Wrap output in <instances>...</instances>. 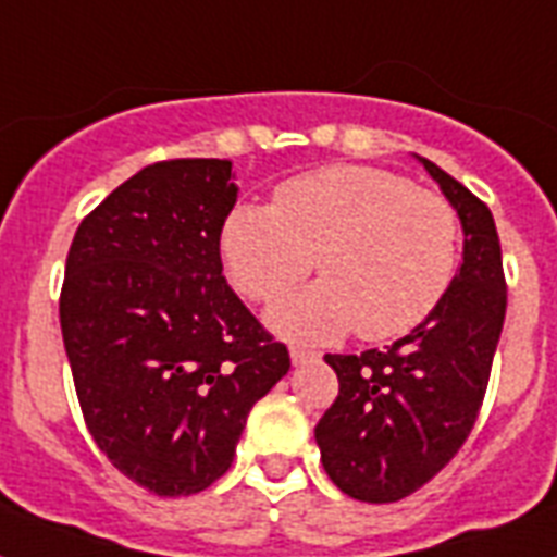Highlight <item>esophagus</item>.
<instances>
[{"label": "esophagus", "mask_w": 557, "mask_h": 557, "mask_svg": "<svg viewBox=\"0 0 557 557\" xmlns=\"http://www.w3.org/2000/svg\"><path fill=\"white\" fill-rule=\"evenodd\" d=\"M288 356H292V364L300 367V364H309V361H314V358H318V352H314V349H306V347H292L288 349Z\"/></svg>", "instance_id": "obj_1"}]
</instances>
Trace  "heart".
I'll list each match as a JSON object with an SVG mask.
<instances>
[{"mask_svg": "<svg viewBox=\"0 0 557 557\" xmlns=\"http://www.w3.org/2000/svg\"><path fill=\"white\" fill-rule=\"evenodd\" d=\"M231 283L277 304L314 269L323 283L271 312L288 338L364 341L413 332L448 295L459 265V216L445 196L398 173L338 164L288 178L274 208L239 205L222 227Z\"/></svg>", "mask_w": 557, "mask_h": 557, "instance_id": "obj_1", "label": "heart"}]
</instances>
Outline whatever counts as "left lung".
<instances>
[{"label":"left lung","instance_id":"left-lung-1","mask_svg":"<svg viewBox=\"0 0 557 557\" xmlns=\"http://www.w3.org/2000/svg\"><path fill=\"white\" fill-rule=\"evenodd\" d=\"M419 161L462 222V265L431 318L393 347L326 356L338 398L314 428L330 480L364 503L410 497L457 457L483 407L506 318L492 210L433 161Z\"/></svg>","mask_w":557,"mask_h":557}]
</instances>
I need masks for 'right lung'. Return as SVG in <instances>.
I'll list each match as a JSON object with an SVG mask.
<instances>
[{
    "mask_svg": "<svg viewBox=\"0 0 557 557\" xmlns=\"http://www.w3.org/2000/svg\"><path fill=\"white\" fill-rule=\"evenodd\" d=\"M234 205L231 161H159L83 219L65 260L60 330L86 428L159 497L216 483L292 367L222 277Z\"/></svg>",
    "mask_w": 557,
    "mask_h": 557,
    "instance_id": "add662e5",
    "label": "right lung"
}]
</instances>
